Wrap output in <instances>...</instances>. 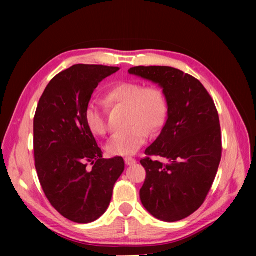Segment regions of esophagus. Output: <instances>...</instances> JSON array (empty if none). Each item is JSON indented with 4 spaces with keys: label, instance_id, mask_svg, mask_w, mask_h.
Instances as JSON below:
<instances>
[{
    "label": "esophagus",
    "instance_id": "1",
    "mask_svg": "<svg viewBox=\"0 0 256 256\" xmlns=\"http://www.w3.org/2000/svg\"><path fill=\"white\" fill-rule=\"evenodd\" d=\"M136 160L134 159V158H131V157L125 158V164H126L127 166H134V164H136Z\"/></svg>",
    "mask_w": 256,
    "mask_h": 256
}]
</instances>
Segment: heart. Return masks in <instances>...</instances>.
<instances>
[{"mask_svg":"<svg viewBox=\"0 0 256 256\" xmlns=\"http://www.w3.org/2000/svg\"><path fill=\"white\" fill-rule=\"evenodd\" d=\"M104 102L111 106H126V122L129 128L115 134L106 143V150L111 156H129L145 144L148 132L157 134L164 127L168 116V102L164 90L154 85L143 86L134 81L114 84L106 92ZM85 122L92 134H106V113L96 102L85 109Z\"/></svg>","mask_w":256,"mask_h":256,"instance_id":"heart-1","label":"heart"}]
</instances>
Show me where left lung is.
I'll use <instances>...</instances> for the list:
<instances>
[{
    "mask_svg": "<svg viewBox=\"0 0 256 256\" xmlns=\"http://www.w3.org/2000/svg\"><path fill=\"white\" fill-rule=\"evenodd\" d=\"M128 72L157 83L168 102V120L140 162L146 178L140 190L143 206L154 218L175 222L202 206L221 161L218 111L194 76L168 66H136ZM152 156L166 162L152 160Z\"/></svg>",
    "mask_w": 256,
    "mask_h": 256,
    "instance_id": "8db88e82",
    "label": "left lung"
}]
</instances>
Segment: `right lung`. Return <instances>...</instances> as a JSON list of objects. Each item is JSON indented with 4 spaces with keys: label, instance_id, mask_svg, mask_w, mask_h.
Returning a JSON list of instances; mask_svg holds the SVG:
<instances>
[{
    "label": "right lung",
    "instance_id": "add662e5",
    "mask_svg": "<svg viewBox=\"0 0 256 256\" xmlns=\"http://www.w3.org/2000/svg\"><path fill=\"white\" fill-rule=\"evenodd\" d=\"M118 70L102 65H74L50 81L36 109L38 178L51 205L76 223H90L106 212L114 184L125 168L122 157L102 158L84 118L98 84Z\"/></svg>",
    "mask_w": 256,
    "mask_h": 256
}]
</instances>
